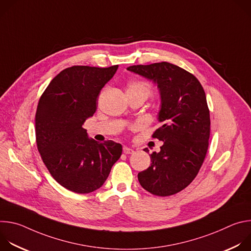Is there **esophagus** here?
<instances>
[{
    "instance_id": "obj_1",
    "label": "esophagus",
    "mask_w": 251,
    "mask_h": 251,
    "mask_svg": "<svg viewBox=\"0 0 251 251\" xmlns=\"http://www.w3.org/2000/svg\"><path fill=\"white\" fill-rule=\"evenodd\" d=\"M123 152L125 154H133L134 153V150L132 148H129V147H123Z\"/></svg>"
}]
</instances>
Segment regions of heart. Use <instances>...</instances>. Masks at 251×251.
Segmentation results:
<instances>
[{
  "mask_svg": "<svg viewBox=\"0 0 251 251\" xmlns=\"http://www.w3.org/2000/svg\"><path fill=\"white\" fill-rule=\"evenodd\" d=\"M152 88L151 85L142 80H133L130 81L127 85V93L139 94L145 96L146 98L151 94Z\"/></svg>",
  "mask_w": 251,
  "mask_h": 251,
  "instance_id": "b5f03b06",
  "label": "heart"
}]
</instances>
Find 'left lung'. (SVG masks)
Wrapping results in <instances>:
<instances>
[{"instance_id":"left-lung-1","label":"left lung","mask_w":251,"mask_h":251,"mask_svg":"<svg viewBox=\"0 0 251 251\" xmlns=\"http://www.w3.org/2000/svg\"><path fill=\"white\" fill-rule=\"evenodd\" d=\"M127 70L156 83L161 96V127L153 138L164 144L151 154V166L138 174L139 183L155 196L175 195L193 182L206 155L210 119L204 90L195 75L170 62Z\"/></svg>"}]
</instances>
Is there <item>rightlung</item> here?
<instances>
[{
	"mask_svg": "<svg viewBox=\"0 0 251 251\" xmlns=\"http://www.w3.org/2000/svg\"><path fill=\"white\" fill-rule=\"evenodd\" d=\"M117 69L118 65L65 68L40 98L35 113L38 150L52 177L71 192L99 189L122 154L121 144L98 143L82 126L95 113L97 97Z\"/></svg>",
	"mask_w": 251,
	"mask_h": 251,
	"instance_id": "1",
	"label": "right lung"
}]
</instances>
